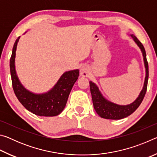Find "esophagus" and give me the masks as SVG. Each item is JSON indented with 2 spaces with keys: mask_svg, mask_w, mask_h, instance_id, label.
<instances>
[{
  "mask_svg": "<svg viewBox=\"0 0 157 157\" xmlns=\"http://www.w3.org/2000/svg\"><path fill=\"white\" fill-rule=\"evenodd\" d=\"M79 73H80L81 76L86 77L88 73V68L86 65H82L80 67V70H79Z\"/></svg>",
  "mask_w": 157,
  "mask_h": 157,
  "instance_id": "obj_1",
  "label": "esophagus"
}]
</instances>
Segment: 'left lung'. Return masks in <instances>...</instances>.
I'll use <instances>...</instances> for the list:
<instances>
[{"mask_svg": "<svg viewBox=\"0 0 157 157\" xmlns=\"http://www.w3.org/2000/svg\"><path fill=\"white\" fill-rule=\"evenodd\" d=\"M133 40L139 47L141 50L143 62H144V66L145 68V78L143 84V89L140 92L139 96L135 100L134 102L130 103L129 105H120L116 103H113L111 101L103 96L102 93L100 92L99 88L92 81L89 82L90 84V91H91L93 104L96 113L99 115L101 118L105 119H111V120H120L124 118L131 115L137 109L141 104L142 101L144 98L146 91H147L148 76H149V71H148V63L146 59V53L143 44L140 43L136 36L134 34H130Z\"/></svg>", "mask_w": 157, "mask_h": 157, "instance_id": "1", "label": "left lung"}]
</instances>
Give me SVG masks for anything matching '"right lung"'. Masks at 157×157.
I'll use <instances>...</instances> for the list:
<instances>
[{
	"label": "right lung",
	"instance_id": "1",
	"mask_svg": "<svg viewBox=\"0 0 157 157\" xmlns=\"http://www.w3.org/2000/svg\"><path fill=\"white\" fill-rule=\"evenodd\" d=\"M20 37H18L13 46L10 62L12 86L16 96L26 109L35 115L46 117L59 115L64 109L71 89L78 80L79 69L66 71L48 91L43 94L30 91L21 84L15 68L16 51Z\"/></svg>",
	"mask_w": 157,
	"mask_h": 157
}]
</instances>
